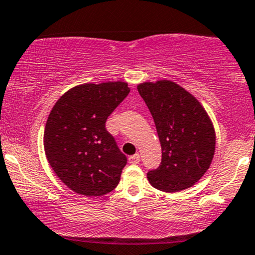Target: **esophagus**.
Returning <instances> with one entry per match:
<instances>
[{
    "label": "esophagus",
    "mask_w": 255,
    "mask_h": 255,
    "mask_svg": "<svg viewBox=\"0 0 255 255\" xmlns=\"http://www.w3.org/2000/svg\"><path fill=\"white\" fill-rule=\"evenodd\" d=\"M128 162H130L131 164H137L138 162H140V154L136 153L133 154V156H130L128 157Z\"/></svg>",
    "instance_id": "obj_1"
}]
</instances>
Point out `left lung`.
<instances>
[{"label":"left lung","instance_id":"8db88e82","mask_svg":"<svg viewBox=\"0 0 255 255\" xmlns=\"http://www.w3.org/2000/svg\"><path fill=\"white\" fill-rule=\"evenodd\" d=\"M137 91L148 107L162 147V162L147 173L149 184L166 193L190 188L210 168L216 135L200 102L168 80L143 82Z\"/></svg>","mask_w":255,"mask_h":255}]
</instances>
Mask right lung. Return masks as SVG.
<instances>
[{
	"mask_svg": "<svg viewBox=\"0 0 255 255\" xmlns=\"http://www.w3.org/2000/svg\"><path fill=\"white\" fill-rule=\"evenodd\" d=\"M130 92L127 82L83 83L60 97L44 131V149L65 185L86 196L117 188L127 156L107 131L106 122Z\"/></svg>",
	"mask_w": 255,
	"mask_h": 255,
	"instance_id": "add662e5",
	"label": "right lung"
}]
</instances>
